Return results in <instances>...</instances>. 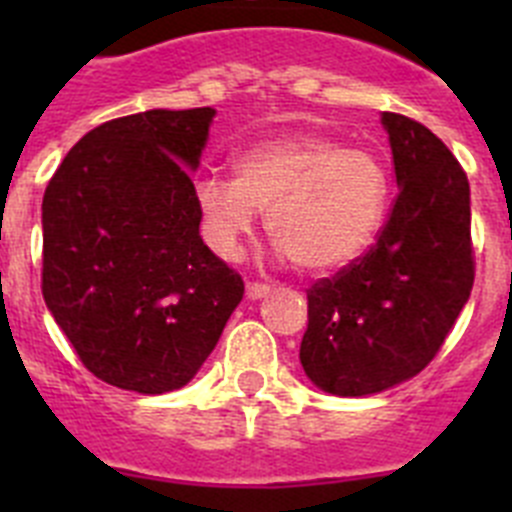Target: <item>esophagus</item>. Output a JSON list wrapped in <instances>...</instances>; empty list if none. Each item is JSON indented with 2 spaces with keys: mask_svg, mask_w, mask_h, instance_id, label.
Wrapping results in <instances>:
<instances>
[{
  "mask_svg": "<svg viewBox=\"0 0 512 512\" xmlns=\"http://www.w3.org/2000/svg\"><path fill=\"white\" fill-rule=\"evenodd\" d=\"M269 295V287L261 282H248L246 284V297L248 300H261V297Z\"/></svg>",
  "mask_w": 512,
  "mask_h": 512,
  "instance_id": "obj_1",
  "label": "esophagus"
}]
</instances>
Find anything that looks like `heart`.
<instances>
[{
    "mask_svg": "<svg viewBox=\"0 0 512 512\" xmlns=\"http://www.w3.org/2000/svg\"><path fill=\"white\" fill-rule=\"evenodd\" d=\"M233 169L235 176L205 174L194 184L202 238L225 261L241 256L259 210L277 251L310 274L354 264L387 217L390 184L379 158L328 135L259 140Z\"/></svg>",
    "mask_w": 512,
    "mask_h": 512,
    "instance_id": "heart-1",
    "label": "heart"
}]
</instances>
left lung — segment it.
Returning <instances> with one entry per match:
<instances>
[{"label":"left lung","mask_w":512,"mask_h":512,"mask_svg":"<svg viewBox=\"0 0 512 512\" xmlns=\"http://www.w3.org/2000/svg\"><path fill=\"white\" fill-rule=\"evenodd\" d=\"M397 197L372 251L307 289L300 361L315 387L366 397L431 364L474 284L469 182L431 130L382 112Z\"/></svg>","instance_id":"8db88e82"}]
</instances>
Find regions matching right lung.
<instances>
[{"label":"right lung","mask_w":512,"mask_h":512,"mask_svg":"<svg viewBox=\"0 0 512 512\" xmlns=\"http://www.w3.org/2000/svg\"><path fill=\"white\" fill-rule=\"evenodd\" d=\"M212 107L104 122L43 194V300L102 382L174 392L200 372L243 279L200 235L192 171Z\"/></svg>","instance_id":"obj_1"}]
</instances>
